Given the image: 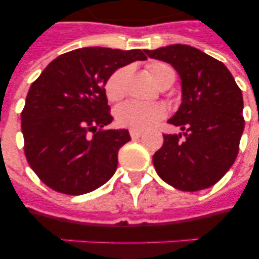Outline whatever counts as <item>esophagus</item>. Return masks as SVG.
<instances>
[{"instance_id":"esophagus-1","label":"esophagus","mask_w":259,"mask_h":259,"mask_svg":"<svg viewBox=\"0 0 259 259\" xmlns=\"http://www.w3.org/2000/svg\"><path fill=\"white\" fill-rule=\"evenodd\" d=\"M130 136H132V138H138L142 136V132H138V130H130Z\"/></svg>"}]
</instances>
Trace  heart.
Masks as SVG:
<instances>
[{
    "instance_id": "b5f03b06",
    "label": "heart",
    "mask_w": 259,
    "mask_h": 259,
    "mask_svg": "<svg viewBox=\"0 0 259 259\" xmlns=\"http://www.w3.org/2000/svg\"><path fill=\"white\" fill-rule=\"evenodd\" d=\"M146 71L157 86L175 80V71L169 64L152 62L146 66ZM129 74L127 67H121L110 75L105 83V94L110 102L121 101L125 95V82ZM166 115V107L162 103H138L125 102L115 110L118 125L132 130L144 132L153 127Z\"/></svg>"
}]
</instances>
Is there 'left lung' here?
I'll list each match as a JSON object with an SVG mask.
<instances>
[{"instance_id":"left-lung-1","label":"left lung","mask_w":259,"mask_h":259,"mask_svg":"<svg viewBox=\"0 0 259 259\" xmlns=\"http://www.w3.org/2000/svg\"><path fill=\"white\" fill-rule=\"evenodd\" d=\"M145 52L172 64L183 89L180 109L168 121L183 134H162L164 144L153 156L156 172L180 191L212 187L239 152L245 129L241 89L223 63L193 47L173 44Z\"/></svg>"}]
</instances>
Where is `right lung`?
Listing matches in <instances>:
<instances>
[{
  "label": "right lung",
  "mask_w": 259,
  "mask_h": 259,
  "mask_svg": "<svg viewBox=\"0 0 259 259\" xmlns=\"http://www.w3.org/2000/svg\"><path fill=\"white\" fill-rule=\"evenodd\" d=\"M145 59L141 50L79 48L52 60L32 83L21 111L24 152L44 184L83 195L113 176L130 136L103 129L113 121L105 83L119 67Z\"/></svg>",
  "instance_id": "right-lung-1"
}]
</instances>
